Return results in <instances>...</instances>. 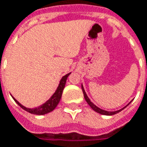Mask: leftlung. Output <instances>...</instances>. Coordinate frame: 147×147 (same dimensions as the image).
Returning <instances> with one entry per match:
<instances>
[{"label": "left lung", "mask_w": 147, "mask_h": 147, "mask_svg": "<svg viewBox=\"0 0 147 147\" xmlns=\"http://www.w3.org/2000/svg\"><path fill=\"white\" fill-rule=\"evenodd\" d=\"M82 92H83V96H84V98L86 100V101L88 102V104L91 106V108L94 110V111H96V112H97L99 114H101V115H115L117 113H119V112H120L121 110H123L124 108H126L128 105L130 104H127L125 107H123V108H122L120 110H116V111H107V110H101L100 108H99L97 107L96 105H94L92 101H91V100L88 98V96H87V94L85 92V90H84V88H83V86L82 85Z\"/></svg>", "instance_id": "obj_1"}]
</instances>
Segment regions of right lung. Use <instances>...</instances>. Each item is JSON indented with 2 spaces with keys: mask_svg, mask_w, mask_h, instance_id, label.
Listing matches in <instances>:
<instances>
[{
  "mask_svg": "<svg viewBox=\"0 0 147 147\" xmlns=\"http://www.w3.org/2000/svg\"><path fill=\"white\" fill-rule=\"evenodd\" d=\"M71 73L69 74H67L66 75H65L64 77H62V78L60 79V82L59 83V86L56 89V91L55 92V93L51 96V97L48 100L47 102H45L44 104H42V105L38 106V107H36V108H32V109H30V108H27L25 106H24L23 105H21L13 97V99L14 100V101L17 103V104L20 105V107L22 109H24V110H26L27 112L30 113V114H32V115H46L47 113H50L51 112L52 110H55V108L59 104V100L61 99V96H62V93H63V90L65 88V83H66V80L68 78L69 75Z\"/></svg>",
  "mask_w": 147,
  "mask_h": 147,
  "instance_id": "1",
  "label": "right lung"
}]
</instances>
